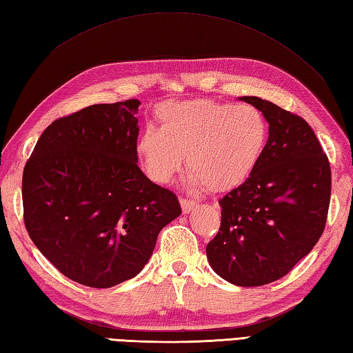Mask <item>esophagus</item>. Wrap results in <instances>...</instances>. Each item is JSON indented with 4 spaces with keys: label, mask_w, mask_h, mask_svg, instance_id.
I'll return each instance as SVG.
<instances>
[{
    "label": "esophagus",
    "mask_w": 353,
    "mask_h": 353,
    "mask_svg": "<svg viewBox=\"0 0 353 353\" xmlns=\"http://www.w3.org/2000/svg\"><path fill=\"white\" fill-rule=\"evenodd\" d=\"M181 203V209H183V214H189L194 211V208L196 206V203L192 201V200H186V199H181L180 200Z\"/></svg>",
    "instance_id": "obj_1"
}]
</instances>
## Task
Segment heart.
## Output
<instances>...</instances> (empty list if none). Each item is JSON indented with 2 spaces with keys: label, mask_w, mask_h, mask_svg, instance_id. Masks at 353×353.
<instances>
[{
  "label": "heart",
  "mask_w": 353,
  "mask_h": 353,
  "mask_svg": "<svg viewBox=\"0 0 353 353\" xmlns=\"http://www.w3.org/2000/svg\"><path fill=\"white\" fill-rule=\"evenodd\" d=\"M158 117L161 128L147 125L138 141L142 167L158 184L170 183L188 154L190 186L228 192L248 180L267 147V117L252 105L167 102Z\"/></svg>",
  "instance_id": "obj_1"
}]
</instances>
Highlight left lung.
Here are the masks:
<instances>
[{
  "mask_svg": "<svg viewBox=\"0 0 353 353\" xmlns=\"http://www.w3.org/2000/svg\"><path fill=\"white\" fill-rule=\"evenodd\" d=\"M270 123L267 147L251 176L219 203V234L209 265L239 287H261L292 271L318 243L330 205V164L310 125L276 103L240 97Z\"/></svg>",
  "mask_w": 353,
  "mask_h": 353,
  "instance_id": "left-lung-1",
  "label": "left lung"
}]
</instances>
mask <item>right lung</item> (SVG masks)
Here are the masks:
<instances>
[{
  "instance_id": "add662e5",
  "label": "right lung",
  "mask_w": 353,
  "mask_h": 353,
  "mask_svg": "<svg viewBox=\"0 0 353 353\" xmlns=\"http://www.w3.org/2000/svg\"><path fill=\"white\" fill-rule=\"evenodd\" d=\"M139 105L99 103L60 117L24 165L29 237L61 274L86 287L139 274L159 231L181 214L176 195L138 167Z\"/></svg>"
}]
</instances>
